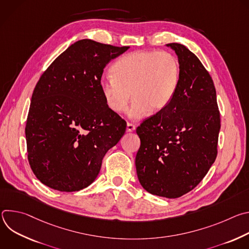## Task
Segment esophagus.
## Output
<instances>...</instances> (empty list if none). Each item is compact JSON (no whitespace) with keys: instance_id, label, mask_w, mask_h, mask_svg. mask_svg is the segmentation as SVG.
Here are the masks:
<instances>
[{"instance_id":"34e87169","label":"esophagus","mask_w":249,"mask_h":249,"mask_svg":"<svg viewBox=\"0 0 249 249\" xmlns=\"http://www.w3.org/2000/svg\"><path fill=\"white\" fill-rule=\"evenodd\" d=\"M135 128H136V126H135L134 124H132V123H127L126 131H127V132H133V131L135 130Z\"/></svg>"}]
</instances>
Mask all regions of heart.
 <instances>
[{"instance_id": "heart-1", "label": "heart", "mask_w": 249, "mask_h": 249, "mask_svg": "<svg viewBox=\"0 0 249 249\" xmlns=\"http://www.w3.org/2000/svg\"><path fill=\"white\" fill-rule=\"evenodd\" d=\"M113 76H104L99 88L108 108L122 113L132 97L128 110L131 119H141L162 111L172 100L180 81V64L166 51L139 50L117 60Z\"/></svg>"}]
</instances>
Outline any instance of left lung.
<instances>
[{
	"label": "left lung",
	"mask_w": 249,
	"mask_h": 249,
	"mask_svg": "<svg viewBox=\"0 0 249 249\" xmlns=\"http://www.w3.org/2000/svg\"><path fill=\"white\" fill-rule=\"evenodd\" d=\"M180 64V81L166 107L136 130L141 146L136 169L149 193L178 198L194 189L217 158L221 129L216 89L197 56L169 43Z\"/></svg>",
	"instance_id": "1"
}]
</instances>
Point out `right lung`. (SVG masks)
<instances>
[{
	"label": "right lung",
	"mask_w": 249,
	"mask_h": 249,
	"mask_svg": "<svg viewBox=\"0 0 249 249\" xmlns=\"http://www.w3.org/2000/svg\"><path fill=\"white\" fill-rule=\"evenodd\" d=\"M128 49L79 40L40 77L25 138L30 167L44 185L62 192L88 187L105 154L124 135L126 122L106 105L99 81L105 66Z\"/></svg>",
	"instance_id": "obj_1"
}]
</instances>
